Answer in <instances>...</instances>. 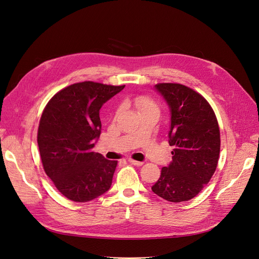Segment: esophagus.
<instances>
[{
    "label": "esophagus",
    "instance_id": "34e87169",
    "mask_svg": "<svg viewBox=\"0 0 259 259\" xmlns=\"http://www.w3.org/2000/svg\"><path fill=\"white\" fill-rule=\"evenodd\" d=\"M128 163L134 165V166H142L143 165V162H138V161H135V160H132V158H130L128 160Z\"/></svg>",
    "mask_w": 259,
    "mask_h": 259
}]
</instances>
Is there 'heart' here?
Returning a JSON list of instances; mask_svg holds the SVG:
<instances>
[{
  "label": "heart",
  "instance_id": "1",
  "mask_svg": "<svg viewBox=\"0 0 259 259\" xmlns=\"http://www.w3.org/2000/svg\"><path fill=\"white\" fill-rule=\"evenodd\" d=\"M133 104L136 107V109L140 113L145 112V111H151V110L156 111L157 110L155 104L151 101V99L147 96H144V95L136 96L133 99Z\"/></svg>",
  "mask_w": 259,
  "mask_h": 259
}]
</instances>
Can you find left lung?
<instances>
[{"label":"left lung","instance_id":"8db88e82","mask_svg":"<svg viewBox=\"0 0 259 259\" xmlns=\"http://www.w3.org/2000/svg\"><path fill=\"white\" fill-rule=\"evenodd\" d=\"M170 109L168 134L175 146L172 161L162 168L151 187L157 196L170 202L188 201L199 194L213 175L220 154V130L206 99L182 84L154 86Z\"/></svg>","mask_w":259,"mask_h":259}]
</instances>
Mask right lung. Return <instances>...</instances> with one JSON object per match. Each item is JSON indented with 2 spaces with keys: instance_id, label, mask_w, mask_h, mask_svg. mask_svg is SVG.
<instances>
[{
  "instance_id": "obj_1",
  "label": "right lung",
  "mask_w": 259,
  "mask_h": 259,
  "mask_svg": "<svg viewBox=\"0 0 259 259\" xmlns=\"http://www.w3.org/2000/svg\"><path fill=\"white\" fill-rule=\"evenodd\" d=\"M124 86L76 83L55 94L44 110L37 135L41 162L69 200L87 202L111 188L117 161L92 148L102 131L99 110Z\"/></svg>"
}]
</instances>
